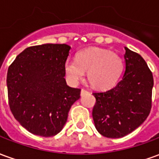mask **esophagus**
<instances>
[{
  "label": "esophagus",
  "instance_id": "esophagus-1",
  "mask_svg": "<svg viewBox=\"0 0 159 159\" xmlns=\"http://www.w3.org/2000/svg\"><path fill=\"white\" fill-rule=\"evenodd\" d=\"M87 93H88V91H87V90H85V89L81 90V95H82V96H83V95H84V94Z\"/></svg>",
  "mask_w": 159,
  "mask_h": 159
}]
</instances>
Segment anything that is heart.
Instances as JSON below:
<instances>
[{
  "label": "heart",
  "instance_id": "heart-1",
  "mask_svg": "<svg viewBox=\"0 0 159 159\" xmlns=\"http://www.w3.org/2000/svg\"><path fill=\"white\" fill-rule=\"evenodd\" d=\"M64 70L69 83L75 85L85 76L97 89H109L117 83L123 70V59L108 50L88 48L76 54V59H67Z\"/></svg>",
  "mask_w": 159,
  "mask_h": 159
}]
</instances>
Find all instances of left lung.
Returning <instances> with one entry per match:
<instances>
[{
  "label": "left lung",
  "mask_w": 159,
  "mask_h": 159,
  "mask_svg": "<svg viewBox=\"0 0 159 159\" xmlns=\"http://www.w3.org/2000/svg\"><path fill=\"white\" fill-rule=\"evenodd\" d=\"M125 70L113 89L93 93L96 103L93 119L98 132L108 138H121L140 126L152 107L153 76L144 59L124 47Z\"/></svg>",
  "instance_id": "obj_1"
}]
</instances>
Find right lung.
<instances>
[{
  "label": "right lung",
  "instance_id": "1",
  "mask_svg": "<svg viewBox=\"0 0 159 159\" xmlns=\"http://www.w3.org/2000/svg\"><path fill=\"white\" fill-rule=\"evenodd\" d=\"M70 47L45 43L25 48L9 66V107L15 119L31 134L50 137L65 126L81 89L66 84L64 64Z\"/></svg>",
  "mask_w": 159,
  "mask_h": 159
}]
</instances>
